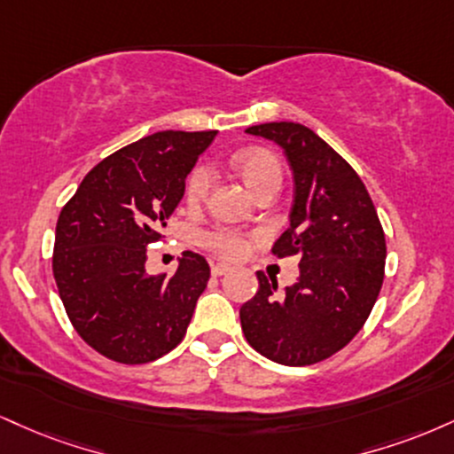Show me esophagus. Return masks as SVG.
Returning a JSON list of instances; mask_svg holds the SVG:
<instances>
[{
  "instance_id": "obj_1",
  "label": "esophagus",
  "mask_w": 454,
  "mask_h": 454,
  "mask_svg": "<svg viewBox=\"0 0 454 454\" xmlns=\"http://www.w3.org/2000/svg\"><path fill=\"white\" fill-rule=\"evenodd\" d=\"M228 270H231V269H228L226 264H211V275H213V277H222V275H226Z\"/></svg>"
}]
</instances>
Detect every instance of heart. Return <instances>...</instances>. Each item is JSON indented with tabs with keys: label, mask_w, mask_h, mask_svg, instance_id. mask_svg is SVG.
<instances>
[{
	"label": "heart",
	"mask_w": 454,
	"mask_h": 454,
	"mask_svg": "<svg viewBox=\"0 0 454 454\" xmlns=\"http://www.w3.org/2000/svg\"><path fill=\"white\" fill-rule=\"evenodd\" d=\"M232 167L237 168L239 175L245 179V184L254 190L255 194L262 192L266 188H279L281 185V165L270 152L266 150H243L232 158ZM213 185V171L207 165L196 167L190 173L188 184H185V200L188 205H200L209 196V190ZM200 243L205 247L215 251V254L223 255V258L234 260L241 258L247 251V237L237 228L228 226H215L209 231L200 232Z\"/></svg>",
	"instance_id": "b5f03b06"
}]
</instances>
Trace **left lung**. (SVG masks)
<instances>
[{"mask_svg":"<svg viewBox=\"0 0 454 454\" xmlns=\"http://www.w3.org/2000/svg\"><path fill=\"white\" fill-rule=\"evenodd\" d=\"M245 133L281 145L292 168L289 228L272 254L298 255L300 277L277 294V279L258 272V292L239 313L243 334L277 364L324 362L353 340L379 298L387 258L383 226L359 175L313 130L266 122Z\"/></svg>","mask_w":454,"mask_h":454,"instance_id":"8db88e82","label":"left lung"}]
</instances>
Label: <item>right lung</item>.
<instances>
[{"instance_id":"1","label":"right lung","mask_w":454,"mask_h":454,"mask_svg":"<svg viewBox=\"0 0 454 454\" xmlns=\"http://www.w3.org/2000/svg\"><path fill=\"white\" fill-rule=\"evenodd\" d=\"M217 130H160L103 158L61 209L52 272L86 345L118 364H147L184 340L209 281L203 255L184 251L173 277L145 275L185 177Z\"/></svg>"}]
</instances>
